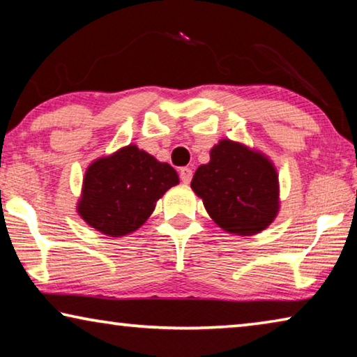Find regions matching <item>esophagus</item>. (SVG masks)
Returning <instances> with one entry per match:
<instances>
[{
  "mask_svg": "<svg viewBox=\"0 0 357 357\" xmlns=\"http://www.w3.org/2000/svg\"><path fill=\"white\" fill-rule=\"evenodd\" d=\"M192 170L190 168H187V167H184V168H181V172H179V176H181V181H183L184 184H189L190 181H192Z\"/></svg>",
  "mask_w": 357,
  "mask_h": 357,
  "instance_id": "esophagus-1",
  "label": "esophagus"
}]
</instances>
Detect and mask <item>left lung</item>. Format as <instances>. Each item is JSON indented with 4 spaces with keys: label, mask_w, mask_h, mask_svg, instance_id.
<instances>
[{
    "label": "left lung",
    "mask_w": 357,
    "mask_h": 357,
    "mask_svg": "<svg viewBox=\"0 0 357 357\" xmlns=\"http://www.w3.org/2000/svg\"><path fill=\"white\" fill-rule=\"evenodd\" d=\"M209 157L208 164L197 168L190 187L211 219L236 236L261 233L280 211L274 162L261 151L229 138L215 143Z\"/></svg>",
    "instance_id": "obj_1"
}]
</instances>
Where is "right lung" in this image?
Masks as SVG:
<instances>
[{
	"label": "right lung",
	"mask_w": 357,
	"mask_h": 357,
	"mask_svg": "<svg viewBox=\"0 0 357 357\" xmlns=\"http://www.w3.org/2000/svg\"><path fill=\"white\" fill-rule=\"evenodd\" d=\"M178 184L179 176L170 164L128 144L88 165L77 213L105 236L121 238L137 231L159 198Z\"/></svg>",
	"instance_id": "right-lung-1"
}]
</instances>
